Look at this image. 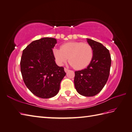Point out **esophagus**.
I'll use <instances>...</instances> for the list:
<instances>
[{
  "label": "esophagus",
  "instance_id": "34e87169",
  "mask_svg": "<svg viewBox=\"0 0 132 132\" xmlns=\"http://www.w3.org/2000/svg\"><path fill=\"white\" fill-rule=\"evenodd\" d=\"M64 71H65V72H68L69 71V69H67V68H64Z\"/></svg>",
  "mask_w": 132,
  "mask_h": 132
}]
</instances>
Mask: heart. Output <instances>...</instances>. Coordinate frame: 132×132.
Returning a JSON list of instances; mask_svg holds the SVG:
<instances>
[{"label": "heart", "mask_w": 132, "mask_h": 132, "mask_svg": "<svg viewBox=\"0 0 132 132\" xmlns=\"http://www.w3.org/2000/svg\"><path fill=\"white\" fill-rule=\"evenodd\" d=\"M53 53L59 64L63 65L68 59L70 65L78 70L86 68L93 56L91 45L80 42L67 43L61 46L60 49L54 48Z\"/></svg>", "instance_id": "1"}]
</instances>
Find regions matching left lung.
Masks as SVG:
<instances>
[{"instance_id":"left-lung-1","label":"left lung","mask_w":132,"mask_h":132,"mask_svg":"<svg viewBox=\"0 0 132 132\" xmlns=\"http://www.w3.org/2000/svg\"><path fill=\"white\" fill-rule=\"evenodd\" d=\"M87 40L93 50V56L86 68L75 72L74 82L78 93L92 97L102 90L108 79L111 57L102 44L88 38Z\"/></svg>"}]
</instances>
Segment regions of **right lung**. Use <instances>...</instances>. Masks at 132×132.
I'll use <instances>...</instances> for the list:
<instances>
[{"label":"right lung","instance_id":"right-lung-1","mask_svg":"<svg viewBox=\"0 0 132 132\" xmlns=\"http://www.w3.org/2000/svg\"><path fill=\"white\" fill-rule=\"evenodd\" d=\"M56 43L55 38H43L32 42L23 51L20 70L24 82L38 97H54L66 74L64 68L55 62L52 49Z\"/></svg>","mask_w":132,"mask_h":132}]
</instances>
